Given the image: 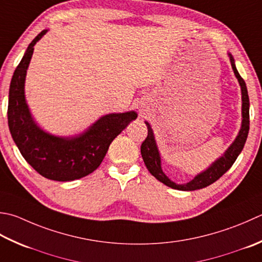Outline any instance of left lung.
<instances>
[{
	"mask_svg": "<svg viewBox=\"0 0 262 262\" xmlns=\"http://www.w3.org/2000/svg\"><path fill=\"white\" fill-rule=\"evenodd\" d=\"M227 54L229 56V61L230 64H232L234 75L237 78V81L241 86V94H242V122H241V128L232 144L226 148V151L224 152V155L222 157L216 159V160H214L207 169H204L203 171L199 172L192 181H189L187 183L177 184L175 182H172L162 170L161 155L160 151H159L155 133H153L150 122L144 121L147 127V137L145 138V141L142 143L141 146V155L143 158V161H144L147 170L150 171L151 175L155 176L158 181H160L168 187L179 189V191H195V189L204 188L211 185L212 183H214L217 179L222 177L224 173L233 166V163L243 150L245 142H247L250 128L249 94L247 84H245V81L238 74L236 66H235V60L233 58V55L229 52Z\"/></svg>",
	"mask_w": 262,
	"mask_h": 262,
	"instance_id": "8db88e82",
	"label": "left lung"
}]
</instances>
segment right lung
<instances>
[{
    "label": "right lung",
    "mask_w": 262,
    "mask_h": 262,
    "mask_svg": "<svg viewBox=\"0 0 262 262\" xmlns=\"http://www.w3.org/2000/svg\"><path fill=\"white\" fill-rule=\"evenodd\" d=\"M48 32L44 29L33 39L13 73L9 90V129L25 160L39 175L56 182H71L87 176L101 165L111 142L136 119L137 112L104 115L71 136L54 135L43 129L30 112L25 83L34 46Z\"/></svg>",
    "instance_id": "right-lung-1"
}]
</instances>
